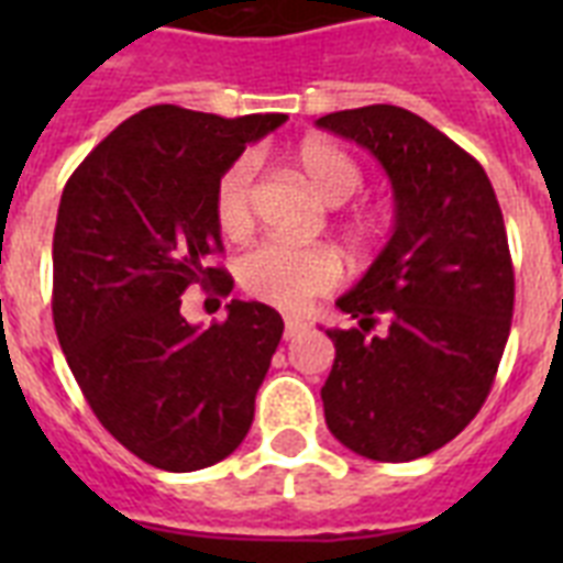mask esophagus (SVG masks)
I'll use <instances>...</instances> for the list:
<instances>
[{"label": "esophagus", "instance_id": "obj_1", "mask_svg": "<svg viewBox=\"0 0 563 563\" xmlns=\"http://www.w3.org/2000/svg\"><path fill=\"white\" fill-rule=\"evenodd\" d=\"M303 330H307V321H303V318H286L283 335H286V339H295V335H300Z\"/></svg>", "mask_w": 563, "mask_h": 563}]
</instances>
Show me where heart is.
I'll return each mask as SVG.
<instances>
[{"label": "heart", "mask_w": 563, "mask_h": 563, "mask_svg": "<svg viewBox=\"0 0 563 563\" xmlns=\"http://www.w3.org/2000/svg\"><path fill=\"white\" fill-rule=\"evenodd\" d=\"M300 175L309 189L330 207L351 201L362 187L360 163L351 154L324 140H307L295 152ZM251 184H254V163L239 157L221 172L212 210L216 221L228 236H242L251 230ZM342 263L324 245L295 247L283 242H263L239 263V280L254 298L274 303L280 309H298L309 303L339 280Z\"/></svg>", "instance_id": "obj_1"}]
</instances>
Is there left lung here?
Returning <instances> with one entry per match:
<instances>
[{
	"instance_id": "8db88e82",
	"label": "left lung",
	"mask_w": 563,
	"mask_h": 563,
	"mask_svg": "<svg viewBox=\"0 0 563 563\" xmlns=\"http://www.w3.org/2000/svg\"><path fill=\"white\" fill-rule=\"evenodd\" d=\"M316 125L368 148L394 189L391 239L335 300L360 327L327 330V427L365 459L411 462L453 441L497 376L515 312L503 210L479 163L411 110L368 104Z\"/></svg>"
}]
</instances>
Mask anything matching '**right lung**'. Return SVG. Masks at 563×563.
Listing matches in <instances>:
<instances>
[{
    "label": "right lung",
    "mask_w": 563,
    "mask_h": 563,
    "mask_svg": "<svg viewBox=\"0 0 563 563\" xmlns=\"http://www.w3.org/2000/svg\"><path fill=\"white\" fill-rule=\"evenodd\" d=\"M286 113L224 119L154 104L92 148L57 207L52 316L57 342L101 427L143 462L189 473L245 441L283 335L256 300H230L221 324H189V286L233 289L212 195L245 145Z\"/></svg>",
    "instance_id": "1"
}]
</instances>
